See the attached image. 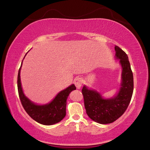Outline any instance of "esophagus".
I'll return each mask as SVG.
<instances>
[{"label": "esophagus", "mask_w": 150, "mask_h": 150, "mask_svg": "<svg viewBox=\"0 0 150 150\" xmlns=\"http://www.w3.org/2000/svg\"><path fill=\"white\" fill-rule=\"evenodd\" d=\"M82 82H83V81H82V79L81 77H77V79H75L74 81V84L75 85V86L77 87V89H80L82 86Z\"/></svg>", "instance_id": "34e87169"}]
</instances>
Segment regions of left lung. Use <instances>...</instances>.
<instances>
[{
  "mask_svg": "<svg viewBox=\"0 0 150 150\" xmlns=\"http://www.w3.org/2000/svg\"><path fill=\"white\" fill-rule=\"evenodd\" d=\"M116 59L122 66V82L119 93L111 98H104L96 90L84 86L82 93L84 107L91 119L102 124L112 123L125 112L131 101L133 91V76L128 57L119 46H115Z\"/></svg>",
  "mask_w": 150,
  "mask_h": 150,
  "instance_id": "1",
  "label": "left lung"
}]
</instances>
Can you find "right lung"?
<instances>
[{"label":"right lung","instance_id":"add662e5","mask_svg":"<svg viewBox=\"0 0 150 150\" xmlns=\"http://www.w3.org/2000/svg\"><path fill=\"white\" fill-rule=\"evenodd\" d=\"M22 64L18 70L17 87L19 98L24 109L34 120L41 124L48 126L59 122L66 116V100L71 91L76 90L75 86L71 84L65 90L59 92L49 104L44 105L34 104L25 96L22 91L20 76Z\"/></svg>","mask_w":150,"mask_h":150}]
</instances>
